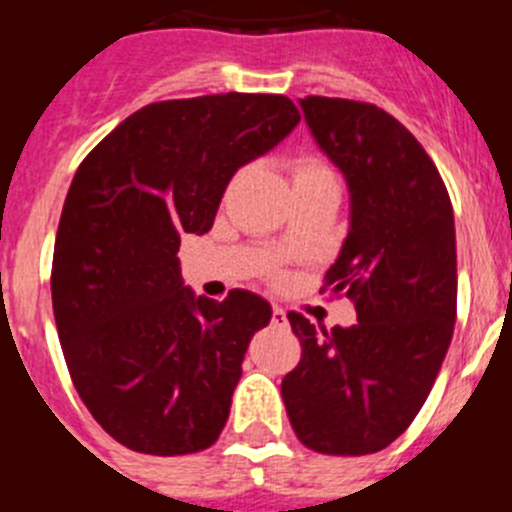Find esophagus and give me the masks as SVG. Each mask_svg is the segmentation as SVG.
I'll use <instances>...</instances> for the list:
<instances>
[{
    "mask_svg": "<svg viewBox=\"0 0 512 512\" xmlns=\"http://www.w3.org/2000/svg\"><path fill=\"white\" fill-rule=\"evenodd\" d=\"M271 325H277V328H287L289 325L287 312H284L282 307H274V310H271Z\"/></svg>",
    "mask_w": 512,
    "mask_h": 512,
    "instance_id": "34e87169",
    "label": "esophagus"
}]
</instances>
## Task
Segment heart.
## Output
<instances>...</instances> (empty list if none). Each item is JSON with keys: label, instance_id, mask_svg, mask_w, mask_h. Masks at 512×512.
<instances>
[{"label": "heart", "instance_id": "b5f03b06", "mask_svg": "<svg viewBox=\"0 0 512 512\" xmlns=\"http://www.w3.org/2000/svg\"><path fill=\"white\" fill-rule=\"evenodd\" d=\"M315 174H330V171L325 169L323 164H318V161H310V158H302V161H297L295 179L297 176H315Z\"/></svg>", "mask_w": 512, "mask_h": 512}]
</instances>
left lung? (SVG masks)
<instances>
[{"mask_svg": "<svg viewBox=\"0 0 512 512\" xmlns=\"http://www.w3.org/2000/svg\"><path fill=\"white\" fill-rule=\"evenodd\" d=\"M300 107L351 194L325 287L354 300L359 323L325 330L289 312L302 359L282 379V400L307 449L374 454L413 423L449 351L454 210L431 156L395 117L354 99L305 97Z\"/></svg>", "mask_w": 512, "mask_h": 512, "instance_id": "1", "label": "left lung"}]
</instances>
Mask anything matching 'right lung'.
<instances>
[{
    "label": "right lung",
    "mask_w": 512,
    "mask_h": 512,
    "mask_svg": "<svg viewBox=\"0 0 512 512\" xmlns=\"http://www.w3.org/2000/svg\"><path fill=\"white\" fill-rule=\"evenodd\" d=\"M300 112L282 94L146 104L76 169L53 248L51 295L66 366L117 443L182 456L217 441L264 297L184 287L176 251L205 235L233 174L282 143Z\"/></svg>",
    "instance_id": "right-lung-1"
}]
</instances>
